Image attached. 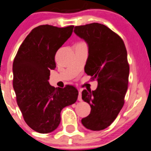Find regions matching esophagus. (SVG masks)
<instances>
[{
    "label": "esophagus",
    "instance_id": "obj_1",
    "mask_svg": "<svg viewBox=\"0 0 151 151\" xmlns=\"http://www.w3.org/2000/svg\"><path fill=\"white\" fill-rule=\"evenodd\" d=\"M78 101H82V99H81V92L79 91V92H78Z\"/></svg>",
    "mask_w": 151,
    "mask_h": 151
}]
</instances>
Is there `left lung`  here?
Segmentation results:
<instances>
[{
	"label": "left lung",
	"instance_id": "1",
	"mask_svg": "<svg viewBox=\"0 0 151 151\" xmlns=\"http://www.w3.org/2000/svg\"><path fill=\"white\" fill-rule=\"evenodd\" d=\"M74 32L88 44L85 73L98 82L95 91H82V99L91 110L81 124L91 130H102L111 124L124 106L129 74L127 49L122 39L104 24L76 26Z\"/></svg>",
	"mask_w": 151,
	"mask_h": 151
}]
</instances>
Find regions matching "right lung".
I'll use <instances>...</instances> for the list:
<instances>
[{
    "instance_id": "obj_1",
    "label": "right lung",
    "mask_w": 151,
    "mask_h": 151,
    "mask_svg": "<svg viewBox=\"0 0 151 151\" xmlns=\"http://www.w3.org/2000/svg\"><path fill=\"white\" fill-rule=\"evenodd\" d=\"M74 26L35 27L19 47L12 65L13 88L24 121L40 133L58 128L60 112L76 102L75 87L54 88L49 85L50 70L56 67L57 51L70 37Z\"/></svg>"
}]
</instances>
